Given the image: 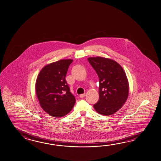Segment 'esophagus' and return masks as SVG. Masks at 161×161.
I'll list each match as a JSON object with an SVG mask.
<instances>
[{
	"instance_id": "34e87169",
	"label": "esophagus",
	"mask_w": 161,
	"mask_h": 161,
	"mask_svg": "<svg viewBox=\"0 0 161 161\" xmlns=\"http://www.w3.org/2000/svg\"><path fill=\"white\" fill-rule=\"evenodd\" d=\"M85 96V93H84V94H80V98H84Z\"/></svg>"
}]
</instances>
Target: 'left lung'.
<instances>
[{
	"label": "left lung",
	"mask_w": 161,
	"mask_h": 161,
	"mask_svg": "<svg viewBox=\"0 0 161 161\" xmlns=\"http://www.w3.org/2000/svg\"><path fill=\"white\" fill-rule=\"evenodd\" d=\"M99 80V101L94 104L97 113L111 115L120 109L127 101L129 84L124 69L118 63L103 57L87 59Z\"/></svg>",
	"instance_id": "obj_1"
}]
</instances>
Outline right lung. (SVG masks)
Segmentation results:
<instances>
[{"instance_id": "right-lung-1", "label": "right lung", "mask_w": 161, "mask_h": 161, "mask_svg": "<svg viewBox=\"0 0 161 161\" xmlns=\"http://www.w3.org/2000/svg\"><path fill=\"white\" fill-rule=\"evenodd\" d=\"M72 59H63L46 65L36 82L37 98L43 110L56 118L67 115L73 108L76 99L65 80Z\"/></svg>"}]
</instances>
